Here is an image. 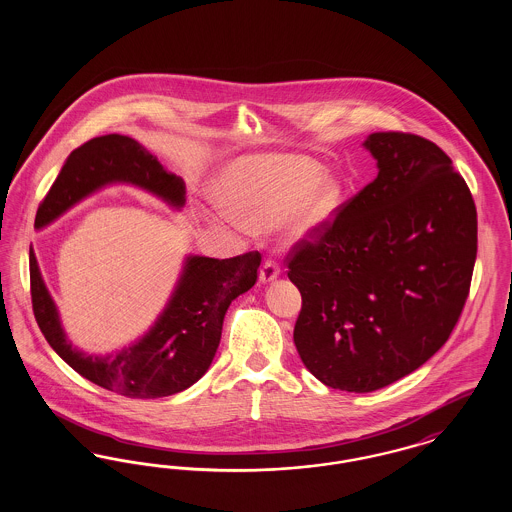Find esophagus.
Masks as SVG:
<instances>
[{"instance_id": "34e87169", "label": "esophagus", "mask_w": 512, "mask_h": 512, "mask_svg": "<svg viewBox=\"0 0 512 512\" xmlns=\"http://www.w3.org/2000/svg\"><path fill=\"white\" fill-rule=\"evenodd\" d=\"M278 274H280V267H278V263H276L274 259H267V261L263 263V267H261L259 278H261V282H263V284H268V282L276 280V278H278Z\"/></svg>"}]
</instances>
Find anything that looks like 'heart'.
<instances>
[{"mask_svg": "<svg viewBox=\"0 0 512 512\" xmlns=\"http://www.w3.org/2000/svg\"><path fill=\"white\" fill-rule=\"evenodd\" d=\"M224 203L213 217L232 226L245 219L259 228L280 224L293 242L315 238L340 211L343 184L322 167L295 155H251L234 161L219 182Z\"/></svg>", "mask_w": 512, "mask_h": 512, "instance_id": "obj_1", "label": "heart"}]
</instances>
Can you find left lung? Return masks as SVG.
Here are the masks:
<instances>
[{
    "label": "left lung",
    "mask_w": 512,
    "mask_h": 512,
    "mask_svg": "<svg viewBox=\"0 0 512 512\" xmlns=\"http://www.w3.org/2000/svg\"><path fill=\"white\" fill-rule=\"evenodd\" d=\"M378 176L293 245V341L324 386L368 393L424 365L463 313L478 251L472 194L434 142L374 132Z\"/></svg>",
    "instance_id": "obj_1"
}]
</instances>
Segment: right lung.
I'll use <instances>...</instances> for the list:
<instances>
[{"mask_svg":"<svg viewBox=\"0 0 512 512\" xmlns=\"http://www.w3.org/2000/svg\"><path fill=\"white\" fill-rule=\"evenodd\" d=\"M117 182L138 186L176 209L186 201L184 180L167 171L146 147L128 136L107 134L67 157L38 207L34 226H48L84 197ZM259 265V251L232 259L188 257L165 311L146 336L113 355L96 357L67 340L30 247L32 311L53 351L86 380L132 399L167 397L190 388L207 372L219 347L224 315L238 295L253 288Z\"/></svg>","mask_w":512,"mask_h":512,"instance_id":"right-lung-1","label":"right lung"}]
</instances>
